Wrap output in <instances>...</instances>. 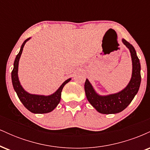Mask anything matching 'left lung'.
Here are the masks:
<instances>
[{
  "label": "left lung",
  "mask_w": 150,
  "mask_h": 150,
  "mask_svg": "<svg viewBox=\"0 0 150 150\" xmlns=\"http://www.w3.org/2000/svg\"><path fill=\"white\" fill-rule=\"evenodd\" d=\"M122 42L129 49L132 61V75L126 87L118 92L101 95L94 89L88 79H86L85 91L87 100L99 113L114 114L121 112L129 104L138 92L141 82L140 63L135 48L122 39Z\"/></svg>",
  "instance_id": "obj_1"
}]
</instances>
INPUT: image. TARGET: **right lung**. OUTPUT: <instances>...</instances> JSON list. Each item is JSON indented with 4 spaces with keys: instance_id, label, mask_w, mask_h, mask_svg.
Wrapping results in <instances>:
<instances>
[{
    "instance_id": "right-lung-1",
    "label": "right lung",
    "mask_w": 150,
    "mask_h": 150,
    "mask_svg": "<svg viewBox=\"0 0 150 150\" xmlns=\"http://www.w3.org/2000/svg\"><path fill=\"white\" fill-rule=\"evenodd\" d=\"M31 37L26 39L23 44H22L20 50L18 54L15 58L14 64H13V70L11 73L12 83L15 92L18 94V97L22 104L26 108L33 113H46L52 111L56 108L59 104L61 98V92L64 86L68 82L71 80V78L68 79L63 82V83L60 86L59 88L53 94L50 95H42V94H31L25 90L21 85L18 77V67L20 58L23 51L26 42H28Z\"/></svg>"
}]
</instances>
